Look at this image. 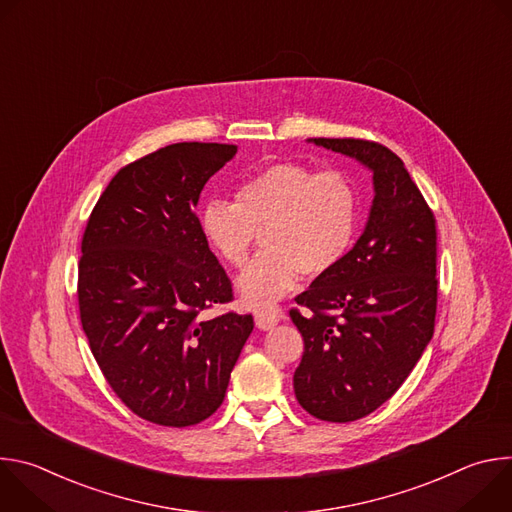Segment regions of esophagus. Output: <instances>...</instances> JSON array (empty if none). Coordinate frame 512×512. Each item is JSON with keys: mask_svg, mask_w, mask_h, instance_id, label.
<instances>
[{"mask_svg": "<svg viewBox=\"0 0 512 512\" xmlns=\"http://www.w3.org/2000/svg\"><path fill=\"white\" fill-rule=\"evenodd\" d=\"M279 322V316L275 312H257L255 314V324L261 330H271Z\"/></svg>", "mask_w": 512, "mask_h": 512, "instance_id": "34e87169", "label": "esophagus"}]
</instances>
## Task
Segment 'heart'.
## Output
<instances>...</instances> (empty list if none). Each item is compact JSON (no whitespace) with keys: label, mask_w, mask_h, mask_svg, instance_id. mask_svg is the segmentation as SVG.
Segmentation results:
<instances>
[{"label":"heart","mask_w":512,"mask_h":512,"mask_svg":"<svg viewBox=\"0 0 512 512\" xmlns=\"http://www.w3.org/2000/svg\"><path fill=\"white\" fill-rule=\"evenodd\" d=\"M358 190L338 170L296 162L271 164L241 182L237 202L214 198L200 212L210 249L231 267H245L261 235L263 253L239 277L251 308H267L298 285L318 279L348 255L358 229Z\"/></svg>","instance_id":"heart-1"}]
</instances>
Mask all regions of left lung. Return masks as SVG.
<instances>
[{
	"mask_svg": "<svg viewBox=\"0 0 512 512\" xmlns=\"http://www.w3.org/2000/svg\"><path fill=\"white\" fill-rule=\"evenodd\" d=\"M373 172L375 198L344 261L289 310L304 338L294 373L300 405L322 421L373 413L409 377L433 336L435 216L397 154L367 139H312Z\"/></svg>",
	"mask_w": 512,
	"mask_h": 512,
	"instance_id": "8db88e82",
	"label": "left lung"
}]
</instances>
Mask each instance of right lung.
<instances>
[{
	"label": "right lung",
	"instance_id": "add662e5",
	"mask_svg": "<svg viewBox=\"0 0 512 512\" xmlns=\"http://www.w3.org/2000/svg\"><path fill=\"white\" fill-rule=\"evenodd\" d=\"M237 145L182 141L121 168L83 235L79 310L101 373L141 419L166 427L221 407L253 316H206L233 283L194 212Z\"/></svg>",
	"mask_w": 512,
	"mask_h": 512
}]
</instances>
